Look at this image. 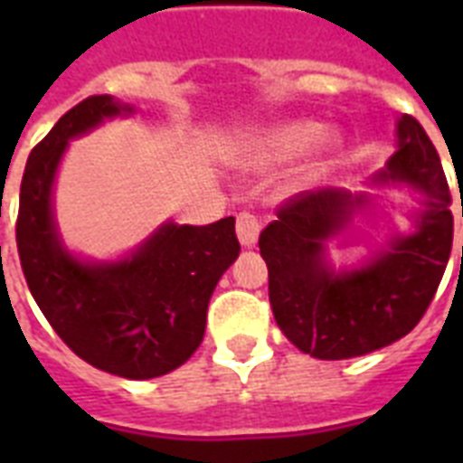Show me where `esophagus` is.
Returning a JSON list of instances; mask_svg holds the SVG:
<instances>
[{
	"instance_id": "esophagus-1",
	"label": "esophagus",
	"mask_w": 463,
	"mask_h": 463,
	"mask_svg": "<svg viewBox=\"0 0 463 463\" xmlns=\"http://www.w3.org/2000/svg\"><path fill=\"white\" fill-rule=\"evenodd\" d=\"M235 228H238L240 242H242L245 247H252L261 232L260 218L254 216V213H247V211H242V213H240L238 225H235Z\"/></svg>"
}]
</instances>
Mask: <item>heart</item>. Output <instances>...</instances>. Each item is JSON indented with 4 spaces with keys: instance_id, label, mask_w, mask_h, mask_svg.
<instances>
[{
    "instance_id": "b5f03b06",
    "label": "heart",
    "mask_w": 463,
    "mask_h": 463,
    "mask_svg": "<svg viewBox=\"0 0 463 463\" xmlns=\"http://www.w3.org/2000/svg\"><path fill=\"white\" fill-rule=\"evenodd\" d=\"M322 137L317 122H288V125L261 129L242 141V154L254 165H279L303 156Z\"/></svg>"
}]
</instances>
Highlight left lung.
I'll return each mask as SVG.
<instances>
[{"label":"left lung","mask_w":463,"mask_h":463,"mask_svg":"<svg viewBox=\"0 0 463 463\" xmlns=\"http://www.w3.org/2000/svg\"><path fill=\"white\" fill-rule=\"evenodd\" d=\"M396 137V154L374 180L406 182L423 194L411 235H394L365 267L336 274L326 242L367 202L341 189L290 196L260 235L276 324L312 358L345 360L394 344L423 319L442 281L454 235L445 170L416 118L403 115Z\"/></svg>","instance_id":"8db88e82"}]
</instances>
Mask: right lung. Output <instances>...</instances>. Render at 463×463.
<instances>
[{"label":"right lung","mask_w":463,"mask_h":463,"mask_svg":"<svg viewBox=\"0 0 463 463\" xmlns=\"http://www.w3.org/2000/svg\"><path fill=\"white\" fill-rule=\"evenodd\" d=\"M112 96L74 105L33 148L21 180L16 245L25 283L57 336L98 370L151 380L199 348L211 293L238 260L235 218L211 225L165 223L127 260L69 254L52 216V184L69 139L103 119L132 115Z\"/></svg>","instance_id":"1"}]
</instances>
